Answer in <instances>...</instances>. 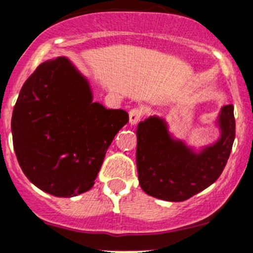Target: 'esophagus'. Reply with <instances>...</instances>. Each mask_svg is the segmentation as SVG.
<instances>
[{"label": "esophagus", "instance_id": "obj_1", "mask_svg": "<svg viewBox=\"0 0 253 253\" xmlns=\"http://www.w3.org/2000/svg\"><path fill=\"white\" fill-rule=\"evenodd\" d=\"M143 115H145V112H143L142 108H132L129 111V124L136 125L137 122H140L142 120Z\"/></svg>", "mask_w": 253, "mask_h": 253}]
</instances>
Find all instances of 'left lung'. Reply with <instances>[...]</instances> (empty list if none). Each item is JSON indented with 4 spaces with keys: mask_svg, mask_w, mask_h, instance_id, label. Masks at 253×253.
Segmentation results:
<instances>
[{
    "mask_svg": "<svg viewBox=\"0 0 253 253\" xmlns=\"http://www.w3.org/2000/svg\"><path fill=\"white\" fill-rule=\"evenodd\" d=\"M218 122L219 140L200 153L173 140L164 120L153 116L140 122L136 161L141 188L152 197L181 202L211 186L222 173L235 141L232 105L223 106Z\"/></svg>",
    "mask_w": 253,
    "mask_h": 253,
    "instance_id": "8db88e82",
    "label": "left lung"
}]
</instances>
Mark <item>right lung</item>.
I'll return each instance as SVG.
<instances>
[{
    "label": "right lung",
    "instance_id": "add662e5",
    "mask_svg": "<svg viewBox=\"0 0 253 253\" xmlns=\"http://www.w3.org/2000/svg\"><path fill=\"white\" fill-rule=\"evenodd\" d=\"M127 122L126 111L92 102L88 82L57 57L41 63L21 88L11 121L13 148L35 186L72 197L94 185L106 151Z\"/></svg>",
    "mask_w": 253,
    "mask_h": 253
}]
</instances>
